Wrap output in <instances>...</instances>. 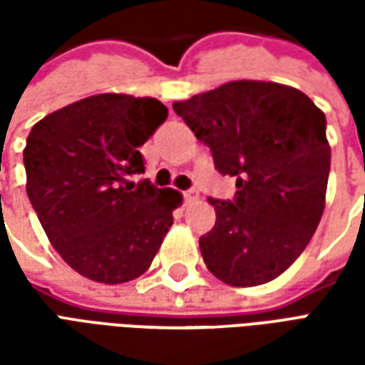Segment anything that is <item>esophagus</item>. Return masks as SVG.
Returning a JSON list of instances; mask_svg holds the SVG:
<instances>
[{
	"label": "esophagus",
	"instance_id": "1",
	"mask_svg": "<svg viewBox=\"0 0 365 365\" xmlns=\"http://www.w3.org/2000/svg\"><path fill=\"white\" fill-rule=\"evenodd\" d=\"M183 197H185V201H195V199L199 197V191L197 190L183 191Z\"/></svg>",
	"mask_w": 365,
	"mask_h": 365
}]
</instances>
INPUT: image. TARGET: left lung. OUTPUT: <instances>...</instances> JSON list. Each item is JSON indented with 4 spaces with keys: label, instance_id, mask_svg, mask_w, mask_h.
<instances>
[{
    "label": "left lung",
    "instance_id": "obj_1",
    "mask_svg": "<svg viewBox=\"0 0 365 365\" xmlns=\"http://www.w3.org/2000/svg\"><path fill=\"white\" fill-rule=\"evenodd\" d=\"M174 111L237 178L230 201L209 199L217 221L199 238L209 272L235 287L275 279L321 222L330 172L327 117L303 91L238 80L175 101Z\"/></svg>",
    "mask_w": 365,
    "mask_h": 365
}]
</instances>
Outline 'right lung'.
Segmentation results:
<instances>
[{"label": "right lung", "instance_id": "obj_1", "mask_svg": "<svg viewBox=\"0 0 365 365\" xmlns=\"http://www.w3.org/2000/svg\"><path fill=\"white\" fill-rule=\"evenodd\" d=\"M154 97L99 93L31 128L23 162L27 195L54 250L99 283L130 282L150 268L182 193L144 174L143 146L166 120Z\"/></svg>", "mask_w": 365, "mask_h": 365}]
</instances>
